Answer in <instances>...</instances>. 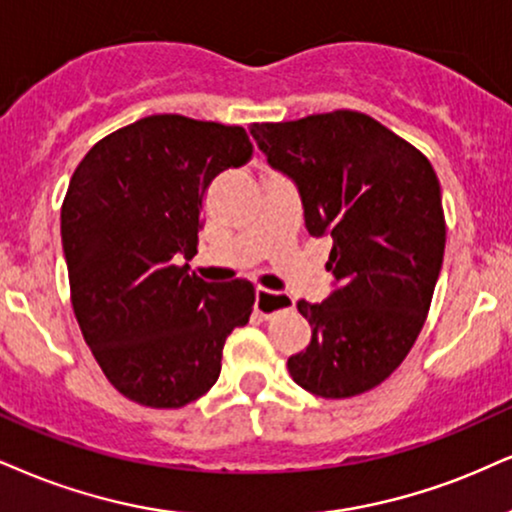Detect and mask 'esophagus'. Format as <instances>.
<instances>
[{
    "label": "esophagus",
    "mask_w": 512,
    "mask_h": 512,
    "mask_svg": "<svg viewBox=\"0 0 512 512\" xmlns=\"http://www.w3.org/2000/svg\"><path fill=\"white\" fill-rule=\"evenodd\" d=\"M256 313L261 318H270L277 311H289L294 308V299L287 292H270V289H256V301H254Z\"/></svg>",
    "instance_id": "34e87169"
}]
</instances>
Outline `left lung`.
<instances>
[{
	"instance_id": "obj_1",
	"label": "left lung",
	"mask_w": 512,
	"mask_h": 512,
	"mask_svg": "<svg viewBox=\"0 0 512 512\" xmlns=\"http://www.w3.org/2000/svg\"><path fill=\"white\" fill-rule=\"evenodd\" d=\"M249 130L296 185L308 235L332 239L334 289L323 304H296L313 334L289 375L323 399L363 394L399 368L430 311L446 244L437 173L358 111Z\"/></svg>"
}]
</instances>
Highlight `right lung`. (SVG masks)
<instances>
[{
  "label": "right lung",
  "instance_id": "1",
  "mask_svg": "<svg viewBox=\"0 0 512 512\" xmlns=\"http://www.w3.org/2000/svg\"><path fill=\"white\" fill-rule=\"evenodd\" d=\"M254 156L239 125L161 113L111 132L75 168L61 206L75 318L106 380L130 401L180 408L220 375L254 285L189 275L206 189Z\"/></svg>",
  "mask_w": 512,
  "mask_h": 512
}]
</instances>
